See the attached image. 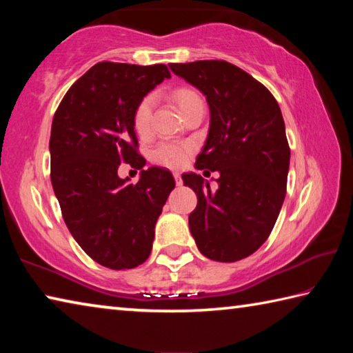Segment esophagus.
I'll list each match as a JSON object with an SVG mask.
<instances>
[{"mask_svg": "<svg viewBox=\"0 0 353 353\" xmlns=\"http://www.w3.org/2000/svg\"><path fill=\"white\" fill-rule=\"evenodd\" d=\"M172 176H174V179H176V183H177V185H182V177H181V172H174V174H172Z\"/></svg>", "mask_w": 353, "mask_h": 353, "instance_id": "34e87169", "label": "esophagus"}]
</instances>
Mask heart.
Here are the masks:
<instances>
[{
  "label": "heart",
  "mask_w": 353,
  "mask_h": 353,
  "mask_svg": "<svg viewBox=\"0 0 353 353\" xmlns=\"http://www.w3.org/2000/svg\"><path fill=\"white\" fill-rule=\"evenodd\" d=\"M174 99L177 101L179 109L183 110L188 104L201 98L194 92L187 90V88H181V90H177L174 93ZM152 107V97H146L145 99H141V103L139 105H137L134 113V126L140 135H146L149 132V129H151ZM191 151H193V148H191L190 143L165 140L154 148L151 157L155 163L168 166V168H179V166H182L190 159Z\"/></svg>",
  "instance_id": "1"
}]
</instances>
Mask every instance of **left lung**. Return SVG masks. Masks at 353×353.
Listing matches in <instances>:
<instances>
[{
  "instance_id": "1",
  "label": "left lung",
  "mask_w": 353,
  "mask_h": 353,
  "mask_svg": "<svg viewBox=\"0 0 353 353\" xmlns=\"http://www.w3.org/2000/svg\"><path fill=\"white\" fill-rule=\"evenodd\" d=\"M170 68L207 99L210 128L194 166L219 172L216 191L196 172L182 176L198 196L188 216L191 235L207 259H246L270 236L285 199L290 146L282 112L265 85L229 62Z\"/></svg>"
}]
</instances>
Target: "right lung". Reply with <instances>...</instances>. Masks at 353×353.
<instances>
[{"mask_svg":"<svg viewBox=\"0 0 353 353\" xmlns=\"http://www.w3.org/2000/svg\"><path fill=\"white\" fill-rule=\"evenodd\" d=\"M171 74L165 65L101 62L79 77L52 118L51 183L70 234L88 256L110 270L148 260L155 223L176 187L160 166L145 170L137 152V105ZM141 170L130 184L119 163Z\"/></svg>","mask_w":353,"mask_h":353,"instance_id":"add662e5","label":"right lung"}]
</instances>
